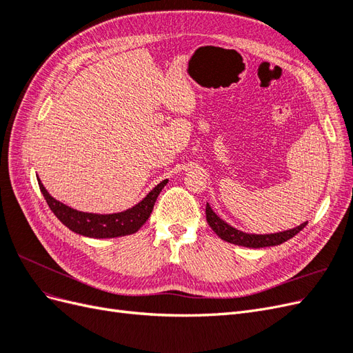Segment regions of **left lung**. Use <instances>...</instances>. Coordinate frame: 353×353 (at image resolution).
<instances>
[{
	"mask_svg": "<svg viewBox=\"0 0 353 353\" xmlns=\"http://www.w3.org/2000/svg\"><path fill=\"white\" fill-rule=\"evenodd\" d=\"M206 219L210 228L216 232V236L221 237L223 241H228L237 245H243V248H252V249H259V248H270V245H276L281 244L287 240H290L294 237L299 231H302L306 225L307 221L301 223V225L292 228V230H285L280 232H274V234H249V232H243L237 228L231 227L230 223H227L223 219H221L215 212L212 210L209 206V203H206Z\"/></svg>",
	"mask_w": 353,
	"mask_h": 353,
	"instance_id": "obj_1",
	"label": "left lung"
}]
</instances>
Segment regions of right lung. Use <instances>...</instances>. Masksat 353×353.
Here are the masks:
<instances>
[{
  "mask_svg": "<svg viewBox=\"0 0 353 353\" xmlns=\"http://www.w3.org/2000/svg\"><path fill=\"white\" fill-rule=\"evenodd\" d=\"M38 184L42 196L47 200L52 213L60 219L63 225H66L70 231L81 234L85 237L91 239H114L130 236L140 230L145 221L150 218V213L154 208V203L160 191L168 184V179L157 184L150 193H148L141 201H138L131 209L117 213H108V215H100V213H88L72 209L61 201L50 196L46 187L38 178Z\"/></svg>",
  "mask_w": 353,
  "mask_h": 353,
  "instance_id": "obj_1",
  "label": "right lung"
}]
</instances>
